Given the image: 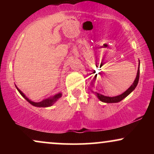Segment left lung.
I'll use <instances>...</instances> for the list:
<instances>
[{
  "mask_svg": "<svg viewBox=\"0 0 154 154\" xmlns=\"http://www.w3.org/2000/svg\"><path fill=\"white\" fill-rule=\"evenodd\" d=\"M139 64H140V63H139ZM139 77H140V66L138 67V69H137V76H136V78L135 79V81H134L133 84H132V85L130 86V87L125 92V93H123L122 94L117 95V96H115V97L105 96V95L100 94V93H95V94H96V96L98 97V99H99L100 100H101V101L105 102V103H117V102L121 101V100H123L124 98H126V97L128 96V95L130 94L132 91H133L134 90H135L136 86H137V83H138ZM94 77H95V79L96 78V75H95Z\"/></svg>",
  "mask_w": 154,
  "mask_h": 154,
  "instance_id": "left-lung-1",
  "label": "left lung"
}]
</instances>
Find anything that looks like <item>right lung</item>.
<instances>
[{
	"label": "right lung",
	"instance_id": "obj_1",
	"mask_svg": "<svg viewBox=\"0 0 154 154\" xmlns=\"http://www.w3.org/2000/svg\"><path fill=\"white\" fill-rule=\"evenodd\" d=\"M16 88H17V91L19 92V93H20V94L22 95V97H24V98H25V99L27 100V101L29 102V103L32 104V105L35 106H37V107H48V106H52L53 104H54L55 102L56 101V100H57L58 99H59V98H60L61 97V93H58V94L55 95L54 97H51V98H47V99H45V100H42V101L38 102V103H37V102H33V101H32V100L28 99V98H26L25 95H24V93H23L20 90H19V88L17 87V86H16Z\"/></svg>",
	"mask_w": 154,
	"mask_h": 154
}]
</instances>
